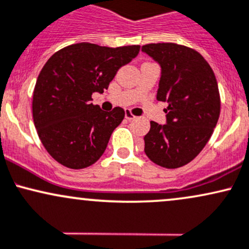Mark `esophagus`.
<instances>
[{"label": "esophagus", "mask_w": 249, "mask_h": 249, "mask_svg": "<svg viewBox=\"0 0 249 249\" xmlns=\"http://www.w3.org/2000/svg\"><path fill=\"white\" fill-rule=\"evenodd\" d=\"M124 116H125V119H127V120H129V121H130V120H134V119H135V115H134V114L132 113V110H129V109H127V110H125L124 111Z\"/></svg>", "instance_id": "34e87169"}]
</instances>
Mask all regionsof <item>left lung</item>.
Returning <instances> with one entry per match:
<instances>
[{"instance_id":"1","label":"left lung","mask_w":249,"mask_h":249,"mask_svg":"<svg viewBox=\"0 0 249 249\" xmlns=\"http://www.w3.org/2000/svg\"><path fill=\"white\" fill-rule=\"evenodd\" d=\"M142 50L161 66L159 101L167 102V124L150 121L144 153L168 169L194 160L211 139L220 116L213 69L196 50L177 43H149Z\"/></svg>"}]
</instances>
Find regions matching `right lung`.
Masks as SVG:
<instances>
[{
	"label": "right lung",
	"mask_w": 249,
	"mask_h": 249,
	"mask_svg": "<svg viewBox=\"0 0 249 249\" xmlns=\"http://www.w3.org/2000/svg\"><path fill=\"white\" fill-rule=\"evenodd\" d=\"M140 46L117 48L81 42L60 49L38 74L33 95V119L50 156L71 169L87 168L107 148L124 110L103 111L91 103L117 71L129 63Z\"/></svg>",
	"instance_id": "1"
}]
</instances>
